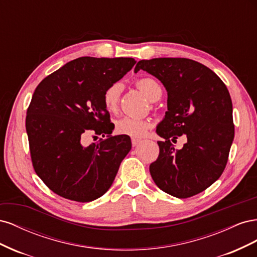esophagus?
<instances>
[{"label":"esophagus","instance_id":"34e87169","mask_svg":"<svg viewBox=\"0 0 257 257\" xmlns=\"http://www.w3.org/2000/svg\"><path fill=\"white\" fill-rule=\"evenodd\" d=\"M139 143H141V141H139V139H135V138L132 139V145H133V147L138 146V144H139Z\"/></svg>","mask_w":257,"mask_h":257}]
</instances>
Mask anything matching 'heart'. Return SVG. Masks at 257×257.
I'll return each mask as SVG.
<instances>
[{"label": "heart", "instance_id": "obj_1", "mask_svg": "<svg viewBox=\"0 0 257 257\" xmlns=\"http://www.w3.org/2000/svg\"><path fill=\"white\" fill-rule=\"evenodd\" d=\"M136 85L150 102H155L162 95V89L160 84L153 78H150V77H144V78L138 79L136 81ZM121 92L122 84L120 82L111 83L105 89L103 93V103L107 111L115 112L116 109H118ZM149 127L150 123L147 120L135 119L131 118V116H123V118L116 120L115 122L116 133L133 138L143 137Z\"/></svg>", "mask_w": 257, "mask_h": 257}]
</instances>
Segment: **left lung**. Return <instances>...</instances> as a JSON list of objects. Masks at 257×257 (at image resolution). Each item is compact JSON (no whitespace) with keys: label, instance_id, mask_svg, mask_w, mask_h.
<instances>
[{"label":"left lung","instance_id":"obj_1","mask_svg":"<svg viewBox=\"0 0 257 257\" xmlns=\"http://www.w3.org/2000/svg\"><path fill=\"white\" fill-rule=\"evenodd\" d=\"M146 71L164 84L167 111L157 127L165 139L150 165L159 188L169 195L188 198L205 191L224 172L234 141L232 104L226 85L211 69L185 58L142 60L134 72ZM184 134L180 151L170 143Z\"/></svg>","mask_w":257,"mask_h":257}]
</instances>
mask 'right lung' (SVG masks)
I'll use <instances>...</instances> for the list:
<instances>
[{
  "mask_svg": "<svg viewBox=\"0 0 257 257\" xmlns=\"http://www.w3.org/2000/svg\"><path fill=\"white\" fill-rule=\"evenodd\" d=\"M135 63L133 58L81 57L36 87L26 118L31 159L37 176L58 195L88 203L109 190L132 143L126 135L111 136L114 125L103 93ZM90 130L106 137L84 147Z\"/></svg>",
  "mask_w": 257,
  "mask_h": 257,
  "instance_id": "right-lung-1",
  "label": "right lung"
}]
</instances>
